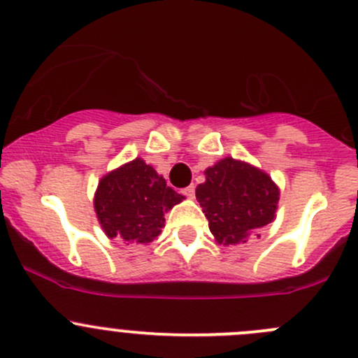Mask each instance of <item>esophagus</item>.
Instances as JSON below:
<instances>
[{
	"label": "esophagus",
	"instance_id": "1",
	"mask_svg": "<svg viewBox=\"0 0 358 358\" xmlns=\"http://www.w3.org/2000/svg\"><path fill=\"white\" fill-rule=\"evenodd\" d=\"M183 195H187V197H189V199H194V195H195V187H194V185L185 187V189H183Z\"/></svg>",
	"mask_w": 358,
	"mask_h": 358
}]
</instances>
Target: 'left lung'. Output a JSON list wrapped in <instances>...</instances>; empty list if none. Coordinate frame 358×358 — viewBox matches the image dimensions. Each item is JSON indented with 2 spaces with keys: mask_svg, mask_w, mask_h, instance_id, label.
<instances>
[{
  "mask_svg": "<svg viewBox=\"0 0 358 358\" xmlns=\"http://www.w3.org/2000/svg\"><path fill=\"white\" fill-rule=\"evenodd\" d=\"M204 175L206 182L197 185L195 197L220 245L245 243L252 233L274 220L280 187L266 171L228 156Z\"/></svg>",
  "mask_w": 358,
  "mask_h": 358,
  "instance_id": "obj_1",
  "label": "left lung"
}]
</instances>
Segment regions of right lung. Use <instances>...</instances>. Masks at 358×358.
Listing matches in <instances>:
<instances>
[{"label": "right lung", "instance_id": "add662e5", "mask_svg": "<svg viewBox=\"0 0 358 358\" xmlns=\"http://www.w3.org/2000/svg\"><path fill=\"white\" fill-rule=\"evenodd\" d=\"M142 157L122 164L99 180L94 210L108 238L148 245L164 227V213L183 201Z\"/></svg>", "mask_w": 358, "mask_h": 358}]
</instances>
